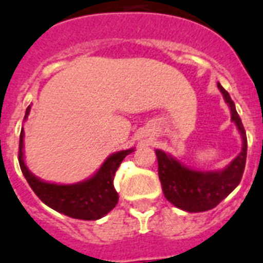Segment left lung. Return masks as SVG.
<instances>
[{
    "mask_svg": "<svg viewBox=\"0 0 263 263\" xmlns=\"http://www.w3.org/2000/svg\"><path fill=\"white\" fill-rule=\"evenodd\" d=\"M217 87L223 95L224 101L228 104L231 110V120L235 123L242 138V151L238 154V157L223 170L198 172L186 167L162 150H155L158 176L166 200L186 212H204L215 208L238 186L246 166V131L228 91L219 82Z\"/></svg>",
    "mask_w": 263,
    "mask_h": 263,
    "instance_id": "1",
    "label": "left lung"
}]
</instances>
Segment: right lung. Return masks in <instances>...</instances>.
I'll return each mask as SVG.
<instances>
[{
	"instance_id": "add662e5",
	"label": "right lung",
	"mask_w": 263,
	"mask_h": 263,
	"mask_svg": "<svg viewBox=\"0 0 263 263\" xmlns=\"http://www.w3.org/2000/svg\"><path fill=\"white\" fill-rule=\"evenodd\" d=\"M31 106L25 110L24 120H27ZM24 129L20 134V147H18V162L25 180L32 187V191L47 206L55 209L66 216L81 220H97L110 212L117 201L119 194L113 186V178L120 163L134 148L121 150L112 154L105 159L98 172L90 178L82 182L71 185H61L42 181L33 176L24 162Z\"/></svg>"
}]
</instances>
